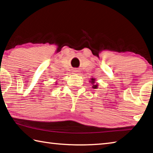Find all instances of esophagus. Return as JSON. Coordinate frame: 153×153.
Listing matches in <instances>:
<instances>
[{"label":"esophagus","mask_w":153,"mask_h":153,"mask_svg":"<svg viewBox=\"0 0 153 153\" xmlns=\"http://www.w3.org/2000/svg\"><path fill=\"white\" fill-rule=\"evenodd\" d=\"M74 71V73H76L75 74H76V73H77V72H78V70H77V69H75Z\"/></svg>","instance_id":"obj_1"}]
</instances>
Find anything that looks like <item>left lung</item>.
<instances>
[{
  "mask_svg": "<svg viewBox=\"0 0 153 153\" xmlns=\"http://www.w3.org/2000/svg\"><path fill=\"white\" fill-rule=\"evenodd\" d=\"M90 82H91V84L93 85H92V88H97V87H98V84L94 85V83H95V79L91 78Z\"/></svg>",
  "mask_w": 153,
  "mask_h": 153,
  "instance_id": "left-lung-1",
  "label": "left lung"
}]
</instances>
